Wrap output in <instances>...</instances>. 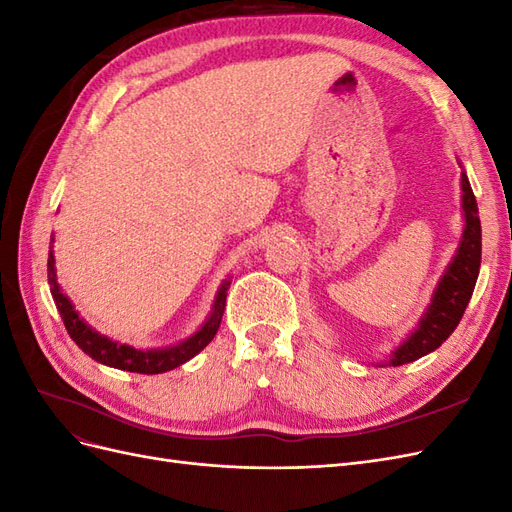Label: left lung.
Here are the masks:
<instances>
[{"instance_id": "left-lung-1", "label": "left lung", "mask_w": 512, "mask_h": 512, "mask_svg": "<svg viewBox=\"0 0 512 512\" xmlns=\"http://www.w3.org/2000/svg\"><path fill=\"white\" fill-rule=\"evenodd\" d=\"M461 190H463V211H466V230H463V239L459 245V252L453 258L451 267L446 269L444 277L438 284L433 301L425 312L418 329L401 344L389 365L399 367L412 363L421 356L440 348L451 333L457 329L463 312L472 299V292L476 286V277L480 269V220H478V205L474 192L470 188L468 177L461 173Z\"/></svg>"}]
</instances>
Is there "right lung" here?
I'll use <instances>...</instances> for the list:
<instances>
[{"label":"right lung","instance_id":"add662e5","mask_svg":"<svg viewBox=\"0 0 512 512\" xmlns=\"http://www.w3.org/2000/svg\"><path fill=\"white\" fill-rule=\"evenodd\" d=\"M49 286H51L53 301L61 314V320H64L66 331L74 339L76 346H79L85 354H89L91 359L98 363H104L108 367H117L123 371H134V374H147V376L149 374H164V371L175 369V367L183 365L185 361H190L192 356H196L205 346H209V342L220 329L224 305H226V290H228V282H224V286L218 292V299H215L211 318L205 322L203 329L188 339V342H183L173 348H166V350H147L145 352V350H136L126 344L113 342V339L96 333L87 322H83L79 318L70 299L59 290L57 277H55L53 252H49Z\"/></svg>","mask_w":512,"mask_h":512}]
</instances>
